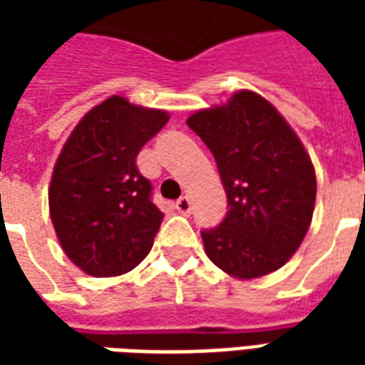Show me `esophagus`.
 <instances>
[{"label":"esophagus","mask_w":365,"mask_h":365,"mask_svg":"<svg viewBox=\"0 0 365 365\" xmlns=\"http://www.w3.org/2000/svg\"><path fill=\"white\" fill-rule=\"evenodd\" d=\"M175 209H178V211H180L182 215L191 213V199L187 197V195L180 197L178 201H175Z\"/></svg>","instance_id":"obj_1"}]
</instances>
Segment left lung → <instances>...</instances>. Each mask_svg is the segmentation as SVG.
<instances>
[{
    "instance_id": "8db88e82",
    "label": "left lung",
    "mask_w": 365,
    "mask_h": 365,
    "mask_svg": "<svg viewBox=\"0 0 365 365\" xmlns=\"http://www.w3.org/2000/svg\"><path fill=\"white\" fill-rule=\"evenodd\" d=\"M187 127L213 152L229 201L219 227L201 230L209 260L238 279L279 269L303 242L317 197L313 162L299 136L248 90L195 111Z\"/></svg>"
}]
</instances>
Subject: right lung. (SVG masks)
I'll list each match as a JSON object with an SVG mask.
<instances>
[{"label":"right lung","mask_w":365,"mask_h":365,"mask_svg":"<svg viewBox=\"0 0 365 365\" xmlns=\"http://www.w3.org/2000/svg\"><path fill=\"white\" fill-rule=\"evenodd\" d=\"M170 119L113 96L76 125L54 164L48 207L62 250L96 277L127 274L154 245L164 215L136 154Z\"/></svg>","instance_id":"right-lung-1"}]
</instances>
